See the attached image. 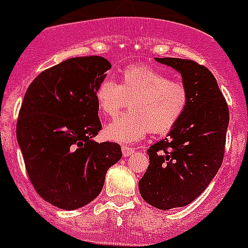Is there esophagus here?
I'll return each instance as SVG.
<instances>
[{
  "label": "esophagus",
  "instance_id": "esophagus-1",
  "mask_svg": "<svg viewBox=\"0 0 248 248\" xmlns=\"http://www.w3.org/2000/svg\"><path fill=\"white\" fill-rule=\"evenodd\" d=\"M134 149L133 148H129V146H123L122 148V153H123V156L128 157L129 155L134 154Z\"/></svg>",
  "mask_w": 248,
  "mask_h": 248
}]
</instances>
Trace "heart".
<instances>
[{
	"mask_svg": "<svg viewBox=\"0 0 248 248\" xmlns=\"http://www.w3.org/2000/svg\"><path fill=\"white\" fill-rule=\"evenodd\" d=\"M98 110L115 117L130 102V114L107 124L103 135L109 141L133 144L148 131L164 134L171 130L189 105V91L180 80L169 79L149 65H130L122 72L119 82L104 79L95 91Z\"/></svg>",
	"mask_w": 248,
	"mask_h": 248,
	"instance_id": "obj_1",
	"label": "heart"
}]
</instances>
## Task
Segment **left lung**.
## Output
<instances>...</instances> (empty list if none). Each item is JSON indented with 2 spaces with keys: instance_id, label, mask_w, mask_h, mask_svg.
Listing matches in <instances>:
<instances>
[{
  "instance_id": "obj_1",
  "label": "left lung",
  "mask_w": 248,
  "mask_h": 248,
  "mask_svg": "<svg viewBox=\"0 0 248 248\" xmlns=\"http://www.w3.org/2000/svg\"><path fill=\"white\" fill-rule=\"evenodd\" d=\"M174 68L189 91V105L165 139L148 149L149 166L139 181L141 198L159 210L183 207L199 198L225 154L229 107L211 72L194 61L155 58Z\"/></svg>"
}]
</instances>
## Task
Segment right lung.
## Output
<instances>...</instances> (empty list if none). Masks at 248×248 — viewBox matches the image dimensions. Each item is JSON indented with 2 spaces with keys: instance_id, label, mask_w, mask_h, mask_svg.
I'll return each instance as SVG.
<instances>
[{
  "instance_id": "right-lung-1",
  "label": "right lung",
  "mask_w": 248,
  "mask_h": 248,
  "mask_svg": "<svg viewBox=\"0 0 248 248\" xmlns=\"http://www.w3.org/2000/svg\"><path fill=\"white\" fill-rule=\"evenodd\" d=\"M111 64L103 57H76L42 72L25 94L17 141L36 191L63 210L80 209L100 194L120 145L97 143L102 129L95 91Z\"/></svg>"
}]
</instances>
